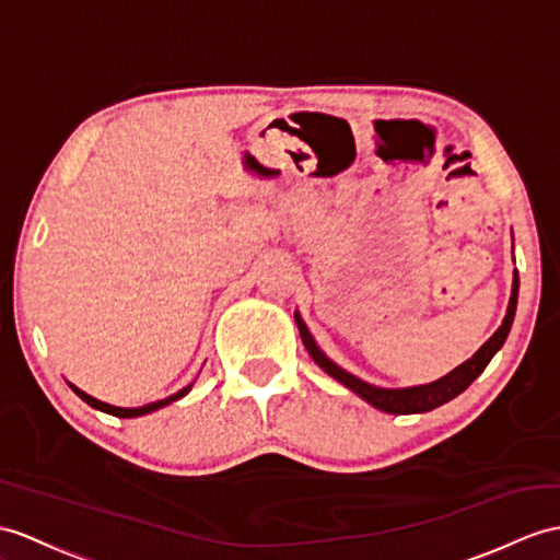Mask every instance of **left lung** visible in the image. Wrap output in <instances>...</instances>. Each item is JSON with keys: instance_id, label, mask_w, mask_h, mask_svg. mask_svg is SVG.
Listing matches in <instances>:
<instances>
[{"instance_id": "8db88e82", "label": "left lung", "mask_w": 560, "mask_h": 560, "mask_svg": "<svg viewBox=\"0 0 560 560\" xmlns=\"http://www.w3.org/2000/svg\"><path fill=\"white\" fill-rule=\"evenodd\" d=\"M517 288H521V280H517V270L513 272V288H511V302H509V311H506V318H503L499 330L487 339V342L472 353V359H468L466 363H460L458 368H454L452 373L434 380L430 385H418V387H406V389H385V387H375V385H368L363 380H359L357 375H351L347 371H342L337 363H332L330 359L325 357L320 351V347L316 345V339L311 337L306 323L302 320L299 313H294L296 325H299V335H302V342L308 351V357L316 361L323 371L335 377L337 383H342L345 387H349L353 394H359L361 399H365L371 406L380 408V411L385 413H394V416H408V413H425L432 411V408H438L446 401H452L454 397L463 389H468L472 385V380H477L487 363L492 361L494 353L503 347L506 342V337L511 332V325L515 318V306H517Z\"/></svg>"}]
</instances>
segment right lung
<instances>
[{"label": "right lung", "mask_w": 560, "mask_h": 560, "mask_svg": "<svg viewBox=\"0 0 560 560\" xmlns=\"http://www.w3.org/2000/svg\"><path fill=\"white\" fill-rule=\"evenodd\" d=\"M68 387H71L80 399H83L85 404H90L92 408H97V411H104V413H108V416H118V418H138V416H144V413H152V411H156V408H163V406H168V404H173V401H177V399H183L185 394L192 389V385H187V387H183L180 392H175V394H171V397H166V399H161V401H154V404H147V406H140V408H120V406H112V404H104V401H100V399H94V397H90V394H85L83 389H78L75 385H71L68 383Z\"/></svg>", "instance_id": "right-lung-1"}]
</instances>
